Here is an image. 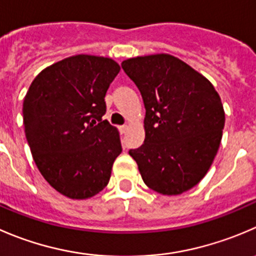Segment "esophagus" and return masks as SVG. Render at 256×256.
Here are the masks:
<instances>
[{
	"label": "esophagus",
	"instance_id": "esophagus-1",
	"mask_svg": "<svg viewBox=\"0 0 256 256\" xmlns=\"http://www.w3.org/2000/svg\"><path fill=\"white\" fill-rule=\"evenodd\" d=\"M118 131H120V134H125L128 131V125L118 126Z\"/></svg>",
	"mask_w": 256,
	"mask_h": 256
}]
</instances>
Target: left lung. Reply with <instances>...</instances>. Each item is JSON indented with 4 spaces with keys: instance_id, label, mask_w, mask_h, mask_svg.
I'll list each match as a JSON object with an SVG mask.
<instances>
[{
    "instance_id": "obj_1",
    "label": "left lung",
    "mask_w": 256,
    "mask_h": 256,
    "mask_svg": "<svg viewBox=\"0 0 256 256\" xmlns=\"http://www.w3.org/2000/svg\"><path fill=\"white\" fill-rule=\"evenodd\" d=\"M142 96L145 141L130 150L144 182L162 195H178L206 175L225 125L222 98L206 78L168 54L121 64Z\"/></svg>"
}]
</instances>
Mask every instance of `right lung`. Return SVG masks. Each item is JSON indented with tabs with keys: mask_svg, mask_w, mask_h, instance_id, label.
<instances>
[{
	"mask_svg": "<svg viewBox=\"0 0 256 256\" xmlns=\"http://www.w3.org/2000/svg\"><path fill=\"white\" fill-rule=\"evenodd\" d=\"M118 71L112 58L76 54L42 70L24 96L32 158L44 180L70 199L104 190L122 151L118 128L102 120L106 91Z\"/></svg>",
	"mask_w": 256,
	"mask_h": 256,
	"instance_id": "right-lung-1",
	"label": "right lung"
}]
</instances>
